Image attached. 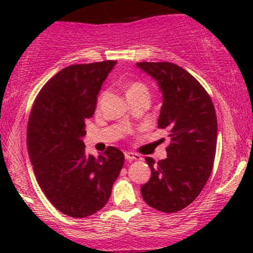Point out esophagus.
<instances>
[{
    "label": "esophagus",
    "instance_id": "esophagus-1",
    "mask_svg": "<svg viewBox=\"0 0 253 253\" xmlns=\"http://www.w3.org/2000/svg\"><path fill=\"white\" fill-rule=\"evenodd\" d=\"M126 160L127 161H138V160H141V158L139 154L137 153H132V152H126Z\"/></svg>",
    "mask_w": 253,
    "mask_h": 253
}]
</instances>
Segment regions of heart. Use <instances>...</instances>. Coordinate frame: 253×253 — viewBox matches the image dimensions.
<instances>
[{
  "label": "heart",
  "mask_w": 253,
  "mask_h": 253,
  "mask_svg": "<svg viewBox=\"0 0 253 253\" xmlns=\"http://www.w3.org/2000/svg\"><path fill=\"white\" fill-rule=\"evenodd\" d=\"M136 93H148L146 86L138 82L130 84L129 87L126 89V96L131 94H136Z\"/></svg>",
  "instance_id": "b5f03b06"
}]
</instances>
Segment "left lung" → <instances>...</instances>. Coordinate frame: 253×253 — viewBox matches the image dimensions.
<instances>
[{
  "instance_id": "obj_1",
  "label": "left lung",
  "mask_w": 253,
  "mask_h": 253,
  "mask_svg": "<svg viewBox=\"0 0 253 253\" xmlns=\"http://www.w3.org/2000/svg\"><path fill=\"white\" fill-rule=\"evenodd\" d=\"M137 67L157 81L162 93L158 120L168 130L167 158H145L152 176L141 186L147 205L165 213L190 205L209 181L216 151L217 122L205 88L184 69L170 62H139Z\"/></svg>"
}]
</instances>
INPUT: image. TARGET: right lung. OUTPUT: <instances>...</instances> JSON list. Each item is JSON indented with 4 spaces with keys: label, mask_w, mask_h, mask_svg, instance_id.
<instances>
[{
    "label": "right lung",
    "mask_w": 253,
    "mask_h": 253,
    "mask_svg": "<svg viewBox=\"0 0 253 253\" xmlns=\"http://www.w3.org/2000/svg\"><path fill=\"white\" fill-rule=\"evenodd\" d=\"M116 61L74 64L48 81L33 103L27 150L34 175L54 207L85 217L108 202L124 164L109 146L98 158L85 154V122L95 112L100 88Z\"/></svg>",
    "instance_id": "add662e5"
}]
</instances>
